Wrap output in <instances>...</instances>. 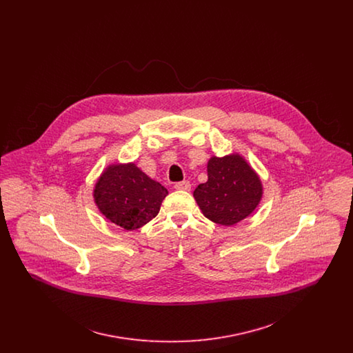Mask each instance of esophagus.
<instances>
[{"label":"esophagus","instance_id":"34e87169","mask_svg":"<svg viewBox=\"0 0 353 353\" xmlns=\"http://www.w3.org/2000/svg\"><path fill=\"white\" fill-rule=\"evenodd\" d=\"M174 189L177 190H190V183L189 181H181V183H176Z\"/></svg>","mask_w":353,"mask_h":353}]
</instances>
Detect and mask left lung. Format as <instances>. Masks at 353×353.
I'll list each match as a JSON object with an SVG mask.
<instances>
[{
	"label": "left lung",
	"mask_w": 353,
	"mask_h": 353,
	"mask_svg": "<svg viewBox=\"0 0 353 353\" xmlns=\"http://www.w3.org/2000/svg\"><path fill=\"white\" fill-rule=\"evenodd\" d=\"M263 194L259 176L238 153L213 156L208 163V181L193 192L206 219L232 226L249 217Z\"/></svg>",
	"instance_id": "obj_1"
}]
</instances>
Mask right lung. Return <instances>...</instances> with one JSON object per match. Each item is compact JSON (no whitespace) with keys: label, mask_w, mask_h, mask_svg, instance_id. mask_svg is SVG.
<instances>
[{"label":"right lung","mask_w":353,"mask_h":353,"mask_svg":"<svg viewBox=\"0 0 353 353\" xmlns=\"http://www.w3.org/2000/svg\"><path fill=\"white\" fill-rule=\"evenodd\" d=\"M168 190L134 163L108 165L98 179L94 200L101 214L125 230L154 219Z\"/></svg>","instance_id":"add662e5"}]
</instances>
